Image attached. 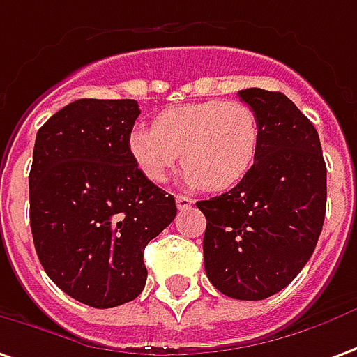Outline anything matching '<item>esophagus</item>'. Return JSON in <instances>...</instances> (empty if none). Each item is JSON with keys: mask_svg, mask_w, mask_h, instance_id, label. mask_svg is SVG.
I'll return each mask as SVG.
<instances>
[{"mask_svg": "<svg viewBox=\"0 0 357 357\" xmlns=\"http://www.w3.org/2000/svg\"><path fill=\"white\" fill-rule=\"evenodd\" d=\"M195 203L191 197H185V195H178L176 197V204H178V208L179 211H183V208H189L191 204Z\"/></svg>", "mask_w": 357, "mask_h": 357, "instance_id": "esophagus-1", "label": "esophagus"}]
</instances>
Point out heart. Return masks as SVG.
Listing matches in <instances>:
<instances>
[{"instance_id":"1","label":"heart","mask_w":357,"mask_h":357,"mask_svg":"<svg viewBox=\"0 0 357 357\" xmlns=\"http://www.w3.org/2000/svg\"><path fill=\"white\" fill-rule=\"evenodd\" d=\"M129 153L153 183L166 181L181 153L191 185L220 191L238 183L259 153V121L248 104L206 100L160 112L129 133Z\"/></svg>"}]
</instances>
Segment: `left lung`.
<instances>
[{
    "label": "left lung",
    "mask_w": 357,
    "mask_h": 357,
    "mask_svg": "<svg viewBox=\"0 0 357 357\" xmlns=\"http://www.w3.org/2000/svg\"><path fill=\"white\" fill-rule=\"evenodd\" d=\"M259 153L228 193L199 201L206 218L204 271L218 291L265 300L286 288L313 255L326 208V166L317 129L282 92L245 89Z\"/></svg>",
    "instance_id": "obj_1"
}]
</instances>
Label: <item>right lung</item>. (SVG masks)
<instances>
[{"label":"right lung","instance_id":"1","mask_svg":"<svg viewBox=\"0 0 357 357\" xmlns=\"http://www.w3.org/2000/svg\"><path fill=\"white\" fill-rule=\"evenodd\" d=\"M137 100L83 98L38 129L31 230L52 282L84 305L135 300L146 284L143 253L176 218V201L143 176L129 153Z\"/></svg>","mask_w":357,"mask_h":357}]
</instances>
